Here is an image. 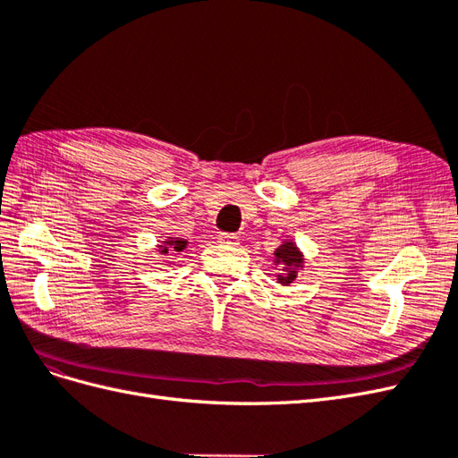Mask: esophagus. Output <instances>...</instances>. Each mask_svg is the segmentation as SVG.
Instances as JSON below:
<instances>
[{"label":"esophagus","mask_w":458,"mask_h":458,"mask_svg":"<svg viewBox=\"0 0 458 458\" xmlns=\"http://www.w3.org/2000/svg\"><path fill=\"white\" fill-rule=\"evenodd\" d=\"M237 234H231V233H221L219 234V242H227V244H234L237 242Z\"/></svg>","instance_id":"obj_1"}]
</instances>
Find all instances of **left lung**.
<instances>
[{
    "label": "left lung",
    "mask_w": 458,
    "mask_h": 458,
    "mask_svg": "<svg viewBox=\"0 0 458 458\" xmlns=\"http://www.w3.org/2000/svg\"><path fill=\"white\" fill-rule=\"evenodd\" d=\"M273 266L279 267L276 283L283 286H290L296 281L298 271H301L303 266H306V256H303V252L294 241L284 239L273 252Z\"/></svg>",
    "instance_id": "8db88e82"
}]
</instances>
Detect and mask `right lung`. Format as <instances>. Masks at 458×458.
<instances>
[{"label": "right lung", "mask_w": 458, "mask_h": 458, "mask_svg": "<svg viewBox=\"0 0 458 458\" xmlns=\"http://www.w3.org/2000/svg\"><path fill=\"white\" fill-rule=\"evenodd\" d=\"M187 239L182 237H165L164 241H160V244H157V252L162 256H168L170 252H183L187 248Z\"/></svg>", "instance_id": "add662e5"}]
</instances>
